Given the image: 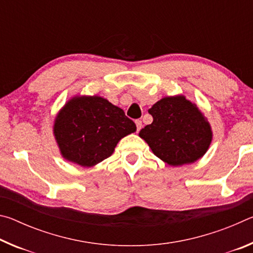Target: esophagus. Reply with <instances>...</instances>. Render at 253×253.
I'll list each match as a JSON object with an SVG mask.
<instances>
[{
    "label": "esophagus",
    "mask_w": 253,
    "mask_h": 253,
    "mask_svg": "<svg viewBox=\"0 0 253 253\" xmlns=\"http://www.w3.org/2000/svg\"><path fill=\"white\" fill-rule=\"evenodd\" d=\"M135 124H136V127H137V131H139L140 128H142V126H143L142 121H139V119H136Z\"/></svg>",
    "instance_id": "34e87169"
}]
</instances>
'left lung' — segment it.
I'll return each instance as SVG.
<instances>
[{
    "label": "left lung",
    "mask_w": 253,
    "mask_h": 253,
    "mask_svg": "<svg viewBox=\"0 0 253 253\" xmlns=\"http://www.w3.org/2000/svg\"><path fill=\"white\" fill-rule=\"evenodd\" d=\"M148 113L153 116V123L145 126L139 136L169 165L193 163L208 151L212 140L211 127L185 97L163 98Z\"/></svg>",
    "instance_id": "8db88e82"
}]
</instances>
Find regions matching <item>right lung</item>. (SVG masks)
<instances>
[{"instance_id":"1","label":"right lung","mask_w":253,"mask_h":253,"mask_svg":"<svg viewBox=\"0 0 253 253\" xmlns=\"http://www.w3.org/2000/svg\"><path fill=\"white\" fill-rule=\"evenodd\" d=\"M136 131L124 110L101 97H76L55 118L53 132L62 156L90 168L113 154L123 137Z\"/></svg>"}]
</instances>
